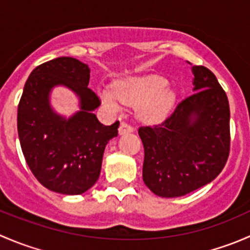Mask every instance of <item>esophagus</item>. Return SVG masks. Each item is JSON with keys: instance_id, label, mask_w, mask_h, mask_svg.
Instances as JSON below:
<instances>
[{"instance_id": "esophagus-1", "label": "esophagus", "mask_w": 250, "mask_h": 250, "mask_svg": "<svg viewBox=\"0 0 250 250\" xmlns=\"http://www.w3.org/2000/svg\"><path fill=\"white\" fill-rule=\"evenodd\" d=\"M132 132H134V128H133L132 125H128L127 122H121L120 128H118V133H120L121 135L125 134V133H132Z\"/></svg>"}]
</instances>
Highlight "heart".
Wrapping results in <instances>:
<instances>
[{"mask_svg": "<svg viewBox=\"0 0 250 250\" xmlns=\"http://www.w3.org/2000/svg\"><path fill=\"white\" fill-rule=\"evenodd\" d=\"M167 87V78L158 75L127 77L115 82L112 88L99 89V97L112 112H118L122 104L138 105V117L152 123L163 120L175 102V93Z\"/></svg>", "mask_w": 250, "mask_h": 250, "instance_id": "1", "label": "heart"}]
</instances>
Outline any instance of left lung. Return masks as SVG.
Wrapping results in <instances>:
<instances>
[{
    "label": "left lung",
    "instance_id": "8db88e82",
    "mask_svg": "<svg viewBox=\"0 0 250 250\" xmlns=\"http://www.w3.org/2000/svg\"><path fill=\"white\" fill-rule=\"evenodd\" d=\"M193 93L169 117L140 127L143 179L160 197L185 196L213 181L230 153V106L215 75L192 66Z\"/></svg>",
    "mask_w": 250,
    "mask_h": 250
}]
</instances>
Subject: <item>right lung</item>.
I'll return each mask as SVG.
<instances>
[{
    "label": "right lung",
    "instance_id": "obj_1",
    "mask_svg": "<svg viewBox=\"0 0 250 250\" xmlns=\"http://www.w3.org/2000/svg\"><path fill=\"white\" fill-rule=\"evenodd\" d=\"M89 72L71 57L43 62L30 74L18 105V135L27 166L44 188L62 195H81L97 183L105 146L118 134V121L104 125L93 113L100 99L88 88ZM55 85H65L80 99V111L70 119L50 106Z\"/></svg>",
    "mask_w": 250,
    "mask_h": 250
}]
</instances>
